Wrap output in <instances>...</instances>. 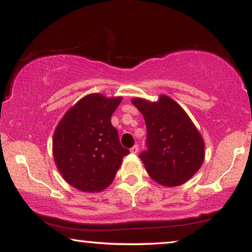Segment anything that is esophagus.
<instances>
[{
  "label": "esophagus",
  "mask_w": 252,
  "mask_h": 252,
  "mask_svg": "<svg viewBox=\"0 0 252 252\" xmlns=\"http://www.w3.org/2000/svg\"><path fill=\"white\" fill-rule=\"evenodd\" d=\"M137 151H139V146H137V144H135L133 148H130V153L132 154H136Z\"/></svg>",
  "instance_id": "34e87169"
}]
</instances>
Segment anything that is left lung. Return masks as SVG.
I'll list each match as a JSON object with an SVG mask.
<instances>
[{
	"label": "left lung",
	"instance_id": "obj_1",
	"mask_svg": "<svg viewBox=\"0 0 252 252\" xmlns=\"http://www.w3.org/2000/svg\"><path fill=\"white\" fill-rule=\"evenodd\" d=\"M147 126V150L140 154L150 178L165 187L185 184L204 160V141L185 110L166 95L157 102L133 98Z\"/></svg>",
	"mask_w": 252,
	"mask_h": 252
}]
</instances>
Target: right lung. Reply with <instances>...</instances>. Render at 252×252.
<instances>
[{
  "instance_id": "obj_1",
  "label": "right lung",
  "mask_w": 252,
  "mask_h": 252,
  "mask_svg": "<svg viewBox=\"0 0 252 252\" xmlns=\"http://www.w3.org/2000/svg\"><path fill=\"white\" fill-rule=\"evenodd\" d=\"M122 97L101 94L75 103L54 133V159L64 180L82 191H101L111 184L129 150L120 144L111 116Z\"/></svg>"
}]
</instances>
